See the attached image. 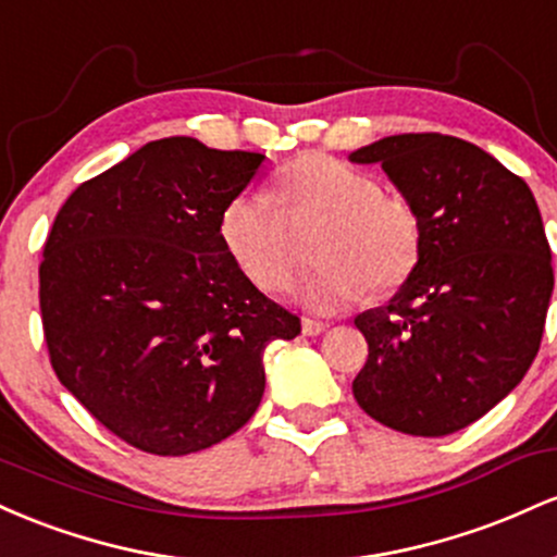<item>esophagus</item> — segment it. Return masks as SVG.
Here are the masks:
<instances>
[{
	"label": "esophagus",
	"instance_id": "34e87169",
	"mask_svg": "<svg viewBox=\"0 0 557 557\" xmlns=\"http://www.w3.org/2000/svg\"><path fill=\"white\" fill-rule=\"evenodd\" d=\"M330 327V322H322V319H309L306 317L304 322H300V330H304V335L314 337V335H322L324 330Z\"/></svg>",
	"mask_w": 557,
	"mask_h": 557
}]
</instances>
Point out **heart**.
Segmentation results:
<instances>
[{"mask_svg":"<svg viewBox=\"0 0 557 557\" xmlns=\"http://www.w3.org/2000/svg\"><path fill=\"white\" fill-rule=\"evenodd\" d=\"M243 190L220 214V238L235 267L261 290L285 287L298 264L287 222L322 225L314 240L317 272L293 285V298L330 314L367 287L389 293L419 261V216L400 198L382 194L374 175L343 159L306 154L283 170L274 190Z\"/></svg>","mask_w":557,"mask_h":557,"instance_id":"heart-1","label":"heart"}]
</instances>
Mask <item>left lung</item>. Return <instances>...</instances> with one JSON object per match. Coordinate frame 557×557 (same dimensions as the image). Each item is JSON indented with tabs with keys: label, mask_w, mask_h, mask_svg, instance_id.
<instances>
[{
	"label": "left lung",
	"mask_w": 557,
	"mask_h": 557,
	"mask_svg": "<svg viewBox=\"0 0 557 557\" xmlns=\"http://www.w3.org/2000/svg\"><path fill=\"white\" fill-rule=\"evenodd\" d=\"M348 159L382 164L421 227L406 283L356 317L369 343L356 400L403 434L463 430L519 385L540 350L555 285L540 207L495 157L443 133L387 136Z\"/></svg>",
	"instance_id": "8db88e82"
}]
</instances>
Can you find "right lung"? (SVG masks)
<instances>
[{"label": "right lung", "instance_id": "1", "mask_svg": "<svg viewBox=\"0 0 557 557\" xmlns=\"http://www.w3.org/2000/svg\"><path fill=\"white\" fill-rule=\"evenodd\" d=\"M264 154L172 136L140 146L62 203L38 270L60 382L154 456L238 432L264 395V348L300 319L230 259L220 214Z\"/></svg>", "mask_w": 557, "mask_h": 557}]
</instances>
